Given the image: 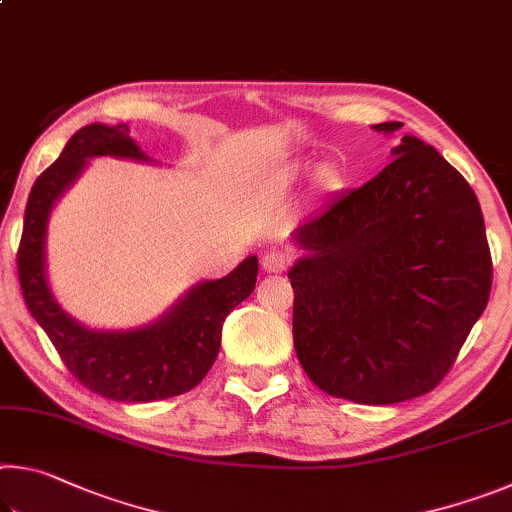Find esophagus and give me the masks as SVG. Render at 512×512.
I'll list each match as a JSON object with an SVG mask.
<instances>
[{
    "label": "esophagus",
    "instance_id": "1",
    "mask_svg": "<svg viewBox=\"0 0 512 512\" xmlns=\"http://www.w3.org/2000/svg\"><path fill=\"white\" fill-rule=\"evenodd\" d=\"M289 266V255L284 253V250H268V253H264L262 257V271L264 273H271V275H277V273H284L287 271Z\"/></svg>",
    "mask_w": 512,
    "mask_h": 512
}]
</instances>
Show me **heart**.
Masks as SVG:
<instances>
[{
	"instance_id": "obj_1",
	"label": "heart",
	"mask_w": 512,
	"mask_h": 512,
	"mask_svg": "<svg viewBox=\"0 0 512 512\" xmlns=\"http://www.w3.org/2000/svg\"><path fill=\"white\" fill-rule=\"evenodd\" d=\"M293 176H296V171H291L287 180H293ZM345 183H348V173H345L341 164L334 160H325L316 164L314 171H311L309 192L316 198H332L339 192H343Z\"/></svg>"
}]
</instances>
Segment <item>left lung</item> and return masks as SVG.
<instances>
[{
    "instance_id": "8db88e82",
    "label": "left lung",
    "mask_w": 512,
    "mask_h": 512,
    "mask_svg": "<svg viewBox=\"0 0 512 512\" xmlns=\"http://www.w3.org/2000/svg\"><path fill=\"white\" fill-rule=\"evenodd\" d=\"M391 158L291 235L305 250L289 271L300 366L327 395L375 406L447 375L492 284L483 214L461 173L413 135Z\"/></svg>"
}]
</instances>
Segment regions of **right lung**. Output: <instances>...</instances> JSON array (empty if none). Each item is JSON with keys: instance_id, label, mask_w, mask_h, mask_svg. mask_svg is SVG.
Here are the masks:
<instances>
[{"instance_id": "add662e5", "label": "right lung", "mask_w": 512, "mask_h": 512, "mask_svg": "<svg viewBox=\"0 0 512 512\" xmlns=\"http://www.w3.org/2000/svg\"><path fill=\"white\" fill-rule=\"evenodd\" d=\"M155 162L126 124H90L76 131L60 158L33 185L17 275L24 302L45 329L69 372L92 393L115 402L142 404L192 391L207 375L221 348L223 320L257 282L250 255L221 280H203L183 293L160 318L131 329H92L58 305L47 277V228L54 205L76 183L92 158Z\"/></svg>"}]
</instances>
